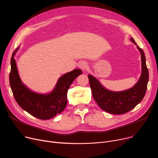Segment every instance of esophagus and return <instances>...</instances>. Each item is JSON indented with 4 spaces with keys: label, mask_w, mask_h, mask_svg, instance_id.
<instances>
[{
    "label": "esophagus",
    "mask_w": 158,
    "mask_h": 158,
    "mask_svg": "<svg viewBox=\"0 0 158 158\" xmlns=\"http://www.w3.org/2000/svg\"><path fill=\"white\" fill-rule=\"evenodd\" d=\"M79 67L82 70H85L88 68V64L86 61H81L79 63Z\"/></svg>",
    "instance_id": "obj_1"
}]
</instances>
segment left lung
Masks as SVG:
<instances>
[{
  "mask_svg": "<svg viewBox=\"0 0 158 158\" xmlns=\"http://www.w3.org/2000/svg\"><path fill=\"white\" fill-rule=\"evenodd\" d=\"M131 41L136 45L134 39ZM142 56V73L138 82L131 89L123 92H111L104 88L94 76L88 75L89 85L95 101L102 110L114 114L127 113L138 105L143 98L147 88L148 70L146 65L143 50L137 46Z\"/></svg>",
  "mask_w": 158,
  "mask_h": 158,
  "instance_id": "8db88e82",
  "label": "left lung"
}]
</instances>
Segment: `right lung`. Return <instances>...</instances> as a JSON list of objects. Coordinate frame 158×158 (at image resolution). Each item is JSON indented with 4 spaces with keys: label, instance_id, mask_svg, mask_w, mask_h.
<instances>
[{
    "label": "right lung",
    "instance_id": "1",
    "mask_svg": "<svg viewBox=\"0 0 158 158\" xmlns=\"http://www.w3.org/2000/svg\"><path fill=\"white\" fill-rule=\"evenodd\" d=\"M11 59L10 84L16 102L23 110L41 120H48L62 112L67 104V92L73 80L82 73L80 69L66 73L58 80L52 92L47 95L31 92L20 81L14 55Z\"/></svg>",
    "mask_w": 158,
    "mask_h": 158
}]
</instances>
